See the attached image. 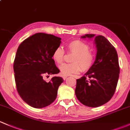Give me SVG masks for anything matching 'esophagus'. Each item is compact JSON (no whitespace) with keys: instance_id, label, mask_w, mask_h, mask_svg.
Here are the masks:
<instances>
[{"instance_id":"34e87169","label":"esophagus","mask_w":130,"mask_h":130,"mask_svg":"<svg viewBox=\"0 0 130 130\" xmlns=\"http://www.w3.org/2000/svg\"><path fill=\"white\" fill-rule=\"evenodd\" d=\"M67 78V76H63V80H66Z\"/></svg>"}]
</instances>
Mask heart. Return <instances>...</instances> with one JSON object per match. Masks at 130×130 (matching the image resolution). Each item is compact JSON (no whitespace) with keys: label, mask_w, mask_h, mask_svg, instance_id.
<instances>
[{"label":"heart","mask_w":130,"mask_h":130,"mask_svg":"<svg viewBox=\"0 0 130 130\" xmlns=\"http://www.w3.org/2000/svg\"><path fill=\"white\" fill-rule=\"evenodd\" d=\"M68 52L73 54L71 63H65L60 66L59 69L63 75L76 74L82 70L87 72L92 67L95 61V55L90 50V46L82 40H75L69 42L67 45ZM65 51L61 47L54 50L52 58L57 64H61L64 61Z\"/></svg>","instance_id":"b5f03b06"}]
</instances>
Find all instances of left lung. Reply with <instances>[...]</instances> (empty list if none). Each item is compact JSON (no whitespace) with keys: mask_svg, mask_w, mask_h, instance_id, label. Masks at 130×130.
<instances>
[{"mask_svg":"<svg viewBox=\"0 0 130 130\" xmlns=\"http://www.w3.org/2000/svg\"><path fill=\"white\" fill-rule=\"evenodd\" d=\"M86 34L82 38L95 37L96 59L81 78L76 80L75 95L85 106L98 107L110 101L118 83L120 66L115 48L105 37Z\"/></svg>","mask_w":130,"mask_h":130,"instance_id":"left-lung-1","label":"left lung"}]
</instances>
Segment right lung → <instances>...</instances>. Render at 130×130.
<instances>
[{
	"mask_svg": "<svg viewBox=\"0 0 130 130\" xmlns=\"http://www.w3.org/2000/svg\"><path fill=\"white\" fill-rule=\"evenodd\" d=\"M61 39L51 34L37 33L24 40L19 46L13 61L16 88L22 99L36 108L48 106L57 98L62 78L54 76L49 82L43 75L60 72L52 58Z\"/></svg>",
	"mask_w": 130,
	"mask_h": 130,
	"instance_id": "obj_1",
	"label": "right lung"
}]
</instances>
